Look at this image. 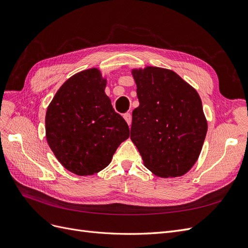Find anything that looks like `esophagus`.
Here are the masks:
<instances>
[{
	"mask_svg": "<svg viewBox=\"0 0 248 248\" xmlns=\"http://www.w3.org/2000/svg\"><path fill=\"white\" fill-rule=\"evenodd\" d=\"M124 118L125 119L126 124L130 125V124H131V123H132V115H131V113H129V112L124 113Z\"/></svg>",
	"mask_w": 248,
	"mask_h": 248,
	"instance_id": "34e87169",
	"label": "esophagus"
}]
</instances>
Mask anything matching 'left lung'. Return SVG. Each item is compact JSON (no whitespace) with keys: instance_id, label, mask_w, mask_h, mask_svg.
<instances>
[{"instance_id":"left-lung-1","label":"left lung","mask_w":248,"mask_h":248,"mask_svg":"<svg viewBox=\"0 0 248 248\" xmlns=\"http://www.w3.org/2000/svg\"><path fill=\"white\" fill-rule=\"evenodd\" d=\"M132 73L140 105L132 114L131 139L148 170L181 176L197 162L206 137L202 101L171 70L147 67Z\"/></svg>"}]
</instances>
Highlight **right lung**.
<instances>
[{
    "instance_id": "right-lung-1",
    "label": "right lung",
    "mask_w": 248,
    "mask_h": 248,
    "mask_svg": "<svg viewBox=\"0 0 248 248\" xmlns=\"http://www.w3.org/2000/svg\"><path fill=\"white\" fill-rule=\"evenodd\" d=\"M106 80L90 69L69 78L47 108L46 139L67 170L92 175L106 168L130 136L105 93Z\"/></svg>"
}]
</instances>
